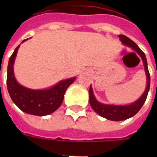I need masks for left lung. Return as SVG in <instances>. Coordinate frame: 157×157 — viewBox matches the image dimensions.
Segmentation results:
<instances>
[{"label": "left lung", "mask_w": 157, "mask_h": 157, "mask_svg": "<svg viewBox=\"0 0 157 157\" xmlns=\"http://www.w3.org/2000/svg\"><path fill=\"white\" fill-rule=\"evenodd\" d=\"M118 38L124 44L127 45L128 47H131L141 57L144 67H145L146 78H147V86H146V88H145L144 93L137 101H135V102H133L129 105L121 106L109 105V104H103V103L98 102L97 99L95 98V96L93 94L92 86H90V88H89V102H90V105L92 109L100 116H102L107 119H109V120H113V121H121V120H124V119L131 118L135 115L140 111V109H141L143 104L145 103L147 95H148L149 90H150V84H151V77H150V73H149L148 67H147V60H146L145 53L139 48V46L135 42L132 41L128 37L124 35H118Z\"/></svg>", "instance_id": "1"}]
</instances>
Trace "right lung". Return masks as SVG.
Here are the masks:
<instances>
[{"mask_svg": "<svg viewBox=\"0 0 157 157\" xmlns=\"http://www.w3.org/2000/svg\"><path fill=\"white\" fill-rule=\"evenodd\" d=\"M26 40L24 39L22 43ZM19 46L15 48L9 59L6 78L9 95L16 105L26 113L37 116L48 115L61 105L66 89L74 82L75 77L60 81L54 86L45 90H33L20 85L16 81L13 72V65Z\"/></svg>", "mask_w": 157, "mask_h": 157, "instance_id": "1", "label": "right lung"}]
</instances>
